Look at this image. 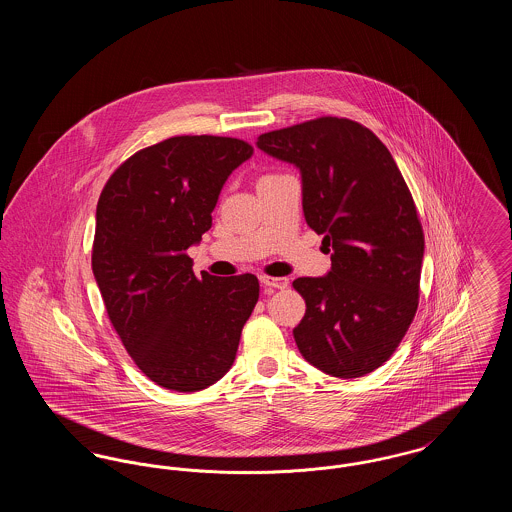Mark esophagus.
Instances as JSON below:
<instances>
[{
  "mask_svg": "<svg viewBox=\"0 0 512 512\" xmlns=\"http://www.w3.org/2000/svg\"><path fill=\"white\" fill-rule=\"evenodd\" d=\"M261 284H265L268 288H274V290H286L290 280L288 278H278V276H261Z\"/></svg>",
  "mask_w": 512,
  "mask_h": 512,
  "instance_id": "1",
  "label": "esophagus"
}]
</instances>
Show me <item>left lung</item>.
Masks as SVG:
<instances>
[{
  "label": "left lung",
  "instance_id": "1",
  "mask_svg": "<svg viewBox=\"0 0 512 512\" xmlns=\"http://www.w3.org/2000/svg\"><path fill=\"white\" fill-rule=\"evenodd\" d=\"M257 146L301 171L305 220L332 251L328 276L293 280L307 305L295 343L330 376H365L390 359L418 309L424 232L411 190L388 147L351 119L272 130Z\"/></svg>",
  "mask_w": 512,
  "mask_h": 512
}]
</instances>
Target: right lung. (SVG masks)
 Wrapping results in <instances>:
<instances>
[{"mask_svg":"<svg viewBox=\"0 0 512 512\" xmlns=\"http://www.w3.org/2000/svg\"><path fill=\"white\" fill-rule=\"evenodd\" d=\"M253 147L226 136H174L144 147L99 195L92 270L107 317L151 382L199 391L234 363L259 299L255 274L197 278L186 253L213 224L220 190Z\"/></svg>","mask_w":512,"mask_h":512,"instance_id":"obj_1","label":"right lung"}]
</instances>
